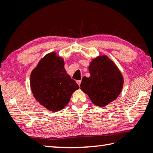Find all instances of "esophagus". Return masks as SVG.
Wrapping results in <instances>:
<instances>
[{
	"label": "esophagus",
	"instance_id": "34e87169",
	"mask_svg": "<svg viewBox=\"0 0 153 153\" xmlns=\"http://www.w3.org/2000/svg\"><path fill=\"white\" fill-rule=\"evenodd\" d=\"M81 80H79V81H77V83L78 84V85L79 86V87H80V84H81Z\"/></svg>",
	"mask_w": 153,
	"mask_h": 153
}]
</instances>
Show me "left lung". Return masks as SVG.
Here are the masks:
<instances>
[{"instance_id": "left-lung-1", "label": "left lung", "mask_w": 153, "mask_h": 153, "mask_svg": "<svg viewBox=\"0 0 153 153\" xmlns=\"http://www.w3.org/2000/svg\"><path fill=\"white\" fill-rule=\"evenodd\" d=\"M91 76L83 77L80 87L92 102L105 107L116 100L123 88L122 74L108 57L103 56L93 59L88 66Z\"/></svg>"}]
</instances>
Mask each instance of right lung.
Listing matches in <instances>:
<instances>
[{
  "instance_id": "add662e5",
  "label": "right lung",
  "mask_w": 153,
  "mask_h": 153,
  "mask_svg": "<svg viewBox=\"0 0 153 153\" xmlns=\"http://www.w3.org/2000/svg\"><path fill=\"white\" fill-rule=\"evenodd\" d=\"M30 86L38 102L53 112L64 108L72 93L79 88L66 73L62 58L55 52L47 54L33 70Z\"/></svg>"
}]
</instances>
